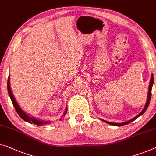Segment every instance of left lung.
<instances>
[{
	"mask_svg": "<svg viewBox=\"0 0 156 156\" xmlns=\"http://www.w3.org/2000/svg\"><path fill=\"white\" fill-rule=\"evenodd\" d=\"M153 76L152 74L151 76V81H150V84H149V88H148V99H147V101H146V105L144 106V109L142 111H141V112L140 113H139V114L135 116V117L132 118V119H131L130 120H128V121L127 122H122V123H115V122H108L106 121V120H103L104 122H105L106 123H108V124L109 125H114V126H122V125H127V124H129V122H132V121H134V120L136 119L138 117H139V116L143 114L145 112V111H146V109H147L148 105H149V103H150V101H151V90H152V87H153Z\"/></svg>",
	"mask_w": 156,
	"mask_h": 156,
	"instance_id": "left-lung-1",
	"label": "left lung"
}]
</instances>
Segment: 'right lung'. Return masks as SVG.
Returning a JSON list of instances; mask_svg holds the SVG:
<instances>
[{"label": "right lung", "mask_w": 156, "mask_h": 156, "mask_svg": "<svg viewBox=\"0 0 156 156\" xmlns=\"http://www.w3.org/2000/svg\"><path fill=\"white\" fill-rule=\"evenodd\" d=\"M8 91L9 95H10L11 101H12V102L14 107H15L16 111H17V113H18V115H20L23 120H25V121L28 122H29V123H34V124H36L37 125H45V124H48V123L50 122L49 121H42V120L36 119V118H35L34 117H29V116L26 113H24V111H23L22 109H21V108L20 107V106L18 105L17 101H16L15 97H13L11 89H10V78H8ZM66 112H67V111L66 109V111H65V113H64V115L66 114Z\"/></svg>", "instance_id": "right-lung-1"}]
</instances>
